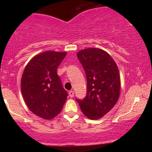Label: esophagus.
Here are the masks:
<instances>
[{"instance_id": "34e87169", "label": "esophagus", "mask_w": 152, "mask_h": 152, "mask_svg": "<svg viewBox=\"0 0 152 152\" xmlns=\"http://www.w3.org/2000/svg\"><path fill=\"white\" fill-rule=\"evenodd\" d=\"M69 96H70V97L72 98V97H74V91H70L69 92Z\"/></svg>"}]
</instances>
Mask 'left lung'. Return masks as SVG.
<instances>
[{"instance_id":"obj_1","label":"left lung","mask_w":152,"mask_h":152,"mask_svg":"<svg viewBox=\"0 0 152 152\" xmlns=\"http://www.w3.org/2000/svg\"><path fill=\"white\" fill-rule=\"evenodd\" d=\"M87 78L84 99H76L83 114L92 120L99 119L112 109L120 94L121 80L116 62L105 50L97 48L77 53Z\"/></svg>"}]
</instances>
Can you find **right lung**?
I'll list each match as a JSON object with an SVG mask.
<instances>
[{
    "label": "right lung",
    "mask_w": 152,
    "mask_h": 152,
    "mask_svg": "<svg viewBox=\"0 0 152 152\" xmlns=\"http://www.w3.org/2000/svg\"><path fill=\"white\" fill-rule=\"evenodd\" d=\"M66 52L45 51L35 56L23 73L20 88L26 105L39 117L49 120L61 111L68 93L57 74Z\"/></svg>",
    "instance_id": "1"
}]
</instances>
